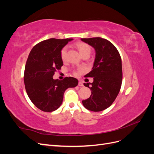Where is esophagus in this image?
<instances>
[{"mask_svg": "<svg viewBox=\"0 0 154 154\" xmlns=\"http://www.w3.org/2000/svg\"><path fill=\"white\" fill-rule=\"evenodd\" d=\"M78 85L80 87H83V82L82 81H79L78 82Z\"/></svg>", "mask_w": 154, "mask_h": 154, "instance_id": "esophagus-1", "label": "esophagus"}]
</instances>
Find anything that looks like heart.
<instances>
[{"instance_id": "1", "label": "heart", "mask_w": 154, "mask_h": 154, "mask_svg": "<svg viewBox=\"0 0 154 154\" xmlns=\"http://www.w3.org/2000/svg\"><path fill=\"white\" fill-rule=\"evenodd\" d=\"M75 45L82 57L85 54L90 55L91 52V48L89 45L84 42H79L76 43ZM66 54H67V48L64 47L62 49L61 51H60V58H61V59L63 60V61H64V60H66ZM84 71H85L84 68L79 67L76 70H74L73 71V74L74 76H78L84 72Z\"/></svg>"}]
</instances>
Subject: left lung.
Returning a JSON list of instances; mask_svg holds the SVG:
<instances>
[{
  "label": "left lung",
  "mask_w": 154,
  "mask_h": 154,
  "mask_svg": "<svg viewBox=\"0 0 154 154\" xmlns=\"http://www.w3.org/2000/svg\"><path fill=\"white\" fill-rule=\"evenodd\" d=\"M81 40L96 51L92 70L85 75L93 78L94 82L83 83L91 88V95L82 103L89 110L102 111L113 103L119 92L123 78L122 58L118 49L109 40L100 37Z\"/></svg>",
  "instance_id": "1"
}]
</instances>
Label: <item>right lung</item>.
Returning a JSON list of instances; mask_svg holds the SVG:
<instances>
[{
	"mask_svg": "<svg viewBox=\"0 0 154 154\" xmlns=\"http://www.w3.org/2000/svg\"><path fill=\"white\" fill-rule=\"evenodd\" d=\"M72 40L42 41L32 48L27 58L24 75L26 91L32 103L44 112L58 109L62 103L65 91L78 85L75 78L66 77L63 80L53 78L63 66L60 51Z\"/></svg>",
	"mask_w": 154,
	"mask_h": 154,
	"instance_id": "add662e5",
	"label": "right lung"
}]
</instances>
